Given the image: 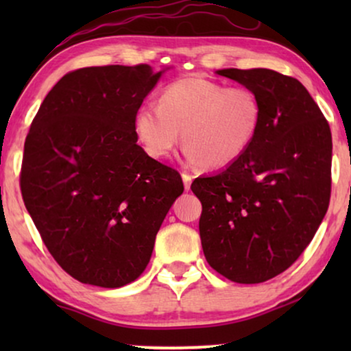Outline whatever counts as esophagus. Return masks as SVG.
Instances as JSON below:
<instances>
[{
	"instance_id": "esophagus-1",
	"label": "esophagus",
	"mask_w": 351,
	"mask_h": 351,
	"mask_svg": "<svg viewBox=\"0 0 351 351\" xmlns=\"http://www.w3.org/2000/svg\"><path fill=\"white\" fill-rule=\"evenodd\" d=\"M182 179H184V186H185V190L189 191V190H190V185H191V176H190V174H186V172H184V174H182Z\"/></svg>"
}]
</instances>
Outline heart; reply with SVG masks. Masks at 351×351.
Returning <instances> with one entry per match:
<instances>
[{
    "mask_svg": "<svg viewBox=\"0 0 351 351\" xmlns=\"http://www.w3.org/2000/svg\"><path fill=\"white\" fill-rule=\"evenodd\" d=\"M261 123L262 104L251 88L190 75L167 84L158 105L137 110L134 132L153 160H166L182 132L186 161L222 169L247 152Z\"/></svg>",
    "mask_w": 351,
    "mask_h": 351,
    "instance_id": "obj_1",
    "label": "heart"
}]
</instances>
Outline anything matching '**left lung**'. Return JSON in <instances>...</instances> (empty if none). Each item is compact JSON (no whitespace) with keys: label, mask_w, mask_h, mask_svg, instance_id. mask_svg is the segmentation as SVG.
Masks as SVG:
<instances>
[{"label":"left lung","mask_w":351,"mask_h":351,"mask_svg":"<svg viewBox=\"0 0 351 351\" xmlns=\"http://www.w3.org/2000/svg\"><path fill=\"white\" fill-rule=\"evenodd\" d=\"M217 73L258 95L262 123L238 161L195 179L191 191L203 206L206 261L230 281L256 285L287 270L328 213L332 136L299 80L267 69Z\"/></svg>","instance_id":"8db88e82"}]
</instances>
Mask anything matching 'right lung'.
Segmentation results:
<instances>
[{"mask_svg":"<svg viewBox=\"0 0 351 351\" xmlns=\"http://www.w3.org/2000/svg\"><path fill=\"white\" fill-rule=\"evenodd\" d=\"M161 73L145 64L70 71L27 134L23 203L54 261L84 285L136 281L184 191L179 172L148 156L134 132V117Z\"/></svg>","mask_w":351,"mask_h":351,"instance_id":"add662e5","label":"right lung"}]
</instances>
